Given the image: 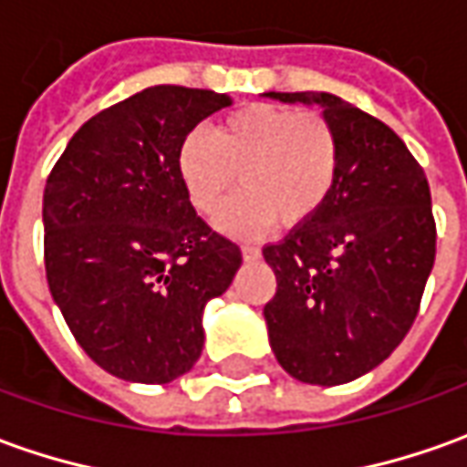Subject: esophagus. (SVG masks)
<instances>
[{"mask_svg": "<svg viewBox=\"0 0 467 467\" xmlns=\"http://www.w3.org/2000/svg\"><path fill=\"white\" fill-rule=\"evenodd\" d=\"M243 258H245V260H258L260 258V247L243 245Z\"/></svg>", "mask_w": 467, "mask_h": 467, "instance_id": "34e87169", "label": "esophagus"}]
</instances>
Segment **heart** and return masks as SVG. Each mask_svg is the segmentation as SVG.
I'll use <instances>...</instances> for the list:
<instances>
[{"instance_id":"heart-1","label":"heart","mask_w":467,"mask_h":467,"mask_svg":"<svg viewBox=\"0 0 467 467\" xmlns=\"http://www.w3.org/2000/svg\"><path fill=\"white\" fill-rule=\"evenodd\" d=\"M340 140L329 119L271 104H250L214 130H193L179 148V176L196 212L214 214L222 230L260 234L306 222L327 202L337 181Z\"/></svg>"}]
</instances>
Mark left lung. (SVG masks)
<instances>
[{
    "instance_id": "left-lung-1",
    "label": "left lung",
    "mask_w": 467,
    "mask_h": 467,
    "mask_svg": "<svg viewBox=\"0 0 467 467\" xmlns=\"http://www.w3.org/2000/svg\"><path fill=\"white\" fill-rule=\"evenodd\" d=\"M319 104L340 140L337 181L306 222L263 247L275 296L263 309L275 360L301 383L340 386L407 337L434 265L432 196L391 127L327 91H268Z\"/></svg>"
}]
</instances>
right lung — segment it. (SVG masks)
I'll return each instance as SVG.
<instances>
[{
    "label": "right lung",
    "instance_id": "obj_1",
    "mask_svg": "<svg viewBox=\"0 0 467 467\" xmlns=\"http://www.w3.org/2000/svg\"><path fill=\"white\" fill-rule=\"evenodd\" d=\"M230 104L207 88H142L78 127L47 176V286L84 353L117 379L189 373L204 306L243 263L193 212L179 176L183 138Z\"/></svg>",
    "mask_w": 467,
    "mask_h": 467
}]
</instances>
